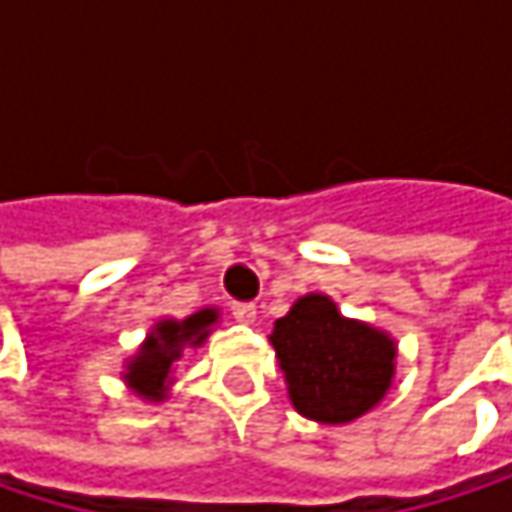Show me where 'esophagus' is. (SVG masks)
Returning <instances> with one entry per match:
<instances>
[{"instance_id":"34e87169","label":"esophagus","mask_w":512,"mask_h":512,"mask_svg":"<svg viewBox=\"0 0 512 512\" xmlns=\"http://www.w3.org/2000/svg\"><path fill=\"white\" fill-rule=\"evenodd\" d=\"M231 314H234V320H240V323H252L257 317V308L252 302H231Z\"/></svg>"}]
</instances>
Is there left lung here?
<instances>
[{
    "mask_svg": "<svg viewBox=\"0 0 512 512\" xmlns=\"http://www.w3.org/2000/svg\"><path fill=\"white\" fill-rule=\"evenodd\" d=\"M272 347L293 406L320 424H347L373 409L394 376V341L344 320L329 296H302L275 320Z\"/></svg>",
    "mask_w": 512,
    "mask_h": 512,
    "instance_id": "8db88e82",
    "label": "left lung"
}]
</instances>
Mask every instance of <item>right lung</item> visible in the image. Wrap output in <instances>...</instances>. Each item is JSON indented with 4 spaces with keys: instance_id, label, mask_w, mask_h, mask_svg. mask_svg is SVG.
Segmentation results:
<instances>
[{
    "instance_id": "1",
    "label": "right lung",
    "mask_w": 512,
    "mask_h": 512,
    "mask_svg": "<svg viewBox=\"0 0 512 512\" xmlns=\"http://www.w3.org/2000/svg\"><path fill=\"white\" fill-rule=\"evenodd\" d=\"M216 323V311L204 308L192 317H186L183 323L177 320H162L151 332L148 344L142 347V353L130 361V373H124V379L148 400H162L165 397V379L171 370V361L180 358L183 344H201L207 338V329Z\"/></svg>"
}]
</instances>
